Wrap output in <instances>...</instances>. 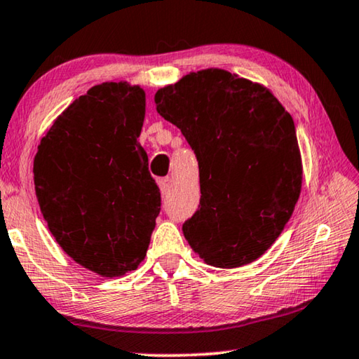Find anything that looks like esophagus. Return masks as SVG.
<instances>
[{
  "mask_svg": "<svg viewBox=\"0 0 359 359\" xmlns=\"http://www.w3.org/2000/svg\"><path fill=\"white\" fill-rule=\"evenodd\" d=\"M172 184H173L172 178H163V180L158 181V186H161V192L163 196L168 194L170 189H172Z\"/></svg>",
  "mask_w": 359,
  "mask_h": 359,
  "instance_id": "1",
  "label": "esophagus"
}]
</instances>
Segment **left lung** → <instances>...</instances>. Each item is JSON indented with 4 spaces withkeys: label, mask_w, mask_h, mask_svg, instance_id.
<instances>
[{
    "label": "left lung",
    "mask_w": 359,
    "mask_h": 359,
    "mask_svg": "<svg viewBox=\"0 0 359 359\" xmlns=\"http://www.w3.org/2000/svg\"><path fill=\"white\" fill-rule=\"evenodd\" d=\"M154 101L198 162L201 205L183 224L191 249L217 268L255 262L300 197L303 167L290 114L266 86L223 69L191 72Z\"/></svg>",
    "instance_id": "1"
}]
</instances>
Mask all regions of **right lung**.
<instances>
[{
	"label": "right lung",
	"instance_id": "right-lung-1",
	"mask_svg": "<svg viewBox=\"0 0 359 359\" xmlns=\"http://www.w3.org/2000/svg\"><path fill=\"white\" fill-rule=\"evenodd\" d=\"M144 115L141 86H93L54 120L33 161L36 198L54 239L104 278L140 266L161 212V191L137 141Z\"/></svg>",
	"mask_w": 359,
	"mask_h": 359
}]
</instances>
